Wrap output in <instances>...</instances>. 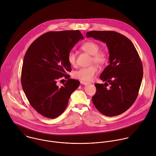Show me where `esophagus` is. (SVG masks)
I'll list each match as a JSON object with an SVG mask.
<instances>
[{"instance_id":"esophagus-1","label":"esophagus","mask_w":156,"mask_h":156,"mask_svg":"<svg viewBox=\"0 0 156 156\" xmlns=\"http://www.w3.org/2000/svg\"><path fill=\"white\" fill-rule=\"evenodd\" d=\"M81 83L82 84H84V85H87V84H90L89 83L85 82V81H81Z\"/></svg>"}]
</instances>
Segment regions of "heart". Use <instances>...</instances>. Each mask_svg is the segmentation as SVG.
Instances as JSON below:
<instances>
[{
  "label": "heart",
  "mask_w": 156,
  "mask_h": 156,
  "mask_svg": "<svg viewBox=\"0 0 156 156\" xmlns=\"http://www.w3.org/2000/svg\"><path fill=\"white\" fill-rule=\"evenodd\" d=\"M81 49L86 53L92 55L90 64H95L100 66H104L108 60L107 53L105 51L100 49L99 44L92 41L89 40L81 46ZM69 63L75 66L76 64V54L73 51L70 52L67 56ZM98 72V68L96 66L92 65L88 67H84L79 69L74 73V76L79 80L90 81L94 80L95 75Z\"/></svg>",
  "instance_id": "heart-1"
}]
</instances>
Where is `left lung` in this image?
Returning <instances> with one entry per match:
<instances>
[{
	"mask_svg": "<svg viewBox=\"0 0 156 156\" xmlns=\"http://www.w3.org/2000/svg\"><path fill=\"white\" fill-rule=\"evenodd\" d=\"M86 37L105 43L110 54V64L100 76L105 83L95 84L92 102L103 115H119L133 105L138 94L143 72L138 52L128 38L115 31L93 30Z\"/></svg>",
	"mask_w": 156,
	"mask_h": 156,
	"instance_id": "left-lung-1",
	"label": "left lung"
}]
</instances>
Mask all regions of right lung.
<instances>
[{
  "instance_id": "add662e5",
  "label": "right lung",
  "mask_w": 156,
  "mask_h": 156,
  "mask_svg": "<svg viewBox=\"0 0 156 156\" xmlns=\"http://www.w3.org/2000/svg\"><path fill=\"white\" fill-rule=\"evenodd\" d=\"M83 38L78 30L48 32L27 49L21 84L30 105L42 116L54 119L61 115L72 93L80 86L78 80L67 75L72 70L67 56L74 45ZM62 77L68 81L60 87L57 82Z\"/></svg>"
}]
</instances>
